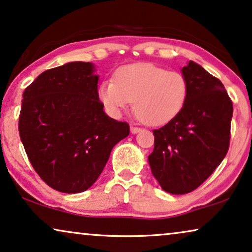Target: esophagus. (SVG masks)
Returning <instances> with one entry per match:
<instances>
[{"instance_id": "obj_1", "label": "esophagus", "mask_w": 252, "mask_h": 252, "mask_svg": "<svg viewBox=\"0 0 252 252\" xmlns=\"http://www.w3.org/2000/svg\"><path fill=\"white\" fill-rule=\"evenodd\" d=\"M140 130H141V128H139V127L130 126V133H132V134H136V133H139Z\"/></svg>"}]
</instances>
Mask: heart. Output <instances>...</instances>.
I'll return each mask as SVG.
<instances>
[{"instance_id":"obj_1","label":"heart","mask_w":252,"mask_h":252,"mask_svg":"<svg viewBox=\"0 0 252 252\" xmlns=\"http://www.w3.org/2000/svg\"><path fill=\"white\" fill-rule=\"evenodd\" d=\"M189 84L184 75L153 63L127 64L119 68L113 81H104L98 98L110 116L119 118L135 102V113L148 125H164L184 109Z\"/></svg>"}]
</instances>
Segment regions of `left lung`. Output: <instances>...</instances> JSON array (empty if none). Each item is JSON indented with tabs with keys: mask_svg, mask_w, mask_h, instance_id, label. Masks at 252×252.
Listing matches in <instances>:
<instances>
[{
	"mask_svg": "<svg viewBox=\"0 0 252 252\" xmlns=\"http://www.w3.org/2000/svg\"><path fill=\"white\" fill-rule=\"evenodd\" d=\"M189 97L181 113L154 129L148 162L158 184L171 194L195 190L226 156L230 141L233 103L220 80L190 61L182 68Z\"/></svg>",
	"mask_w": 252,
	"mask_h": 252,
	"instance_id": "left-lung-1",
	"label": "left lung"
}]
</instances>
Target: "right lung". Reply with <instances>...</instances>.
I'll list each match as a JSON object with an SVG mask.
<instances>
[{"label": "right lung", "instance_id": "right-lung-1", "mask_svg": "<svg viewBox=\"0 0 252 252\" xmlns=\"http://www.w3.org/2000/svg\"><path fill=\"white\" fill-rule=\"evenodd\" d=\"M91 62L74 61L41 73L23 94L19 136L35 172L63 193L88 190L129 134L127 123L104 112L99 76Z\"/></svg>", "mask_w": 252, "mask_h": 252}]
</instances>
